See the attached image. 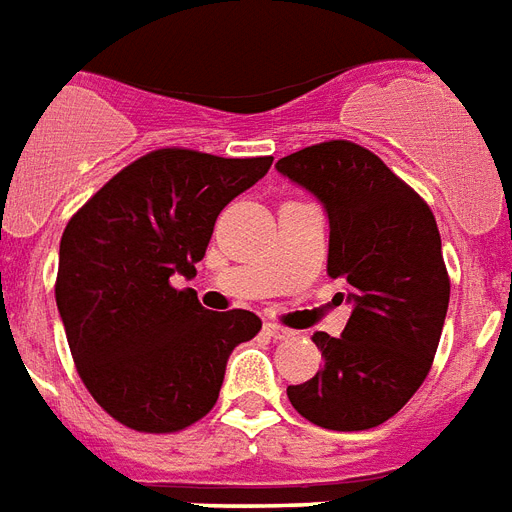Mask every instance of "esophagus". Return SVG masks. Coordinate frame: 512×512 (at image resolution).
<instances>
[{
  "label": "esophagus",
  "mask_w": 512,
  "mask_h": 512,
  "mask_svg": "<svg viewBox=\"0 0 512 512\" xmlns=\"http://www.w3.org/2000/svg\"><path fill=\"white\" fill-rule=\"evenodd\" d=\"M264 334H267V337H272V340H291V337H294V332H291V329H283V326H278V324H264Z\"/></svg>",
  "instance_id": "34e87169"
}]
</instances>
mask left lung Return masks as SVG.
Here are the masks:
<instances>
[{"label":"left lung","mask_w":512,"mask_h":512,"mask_svg":"<svg viewBox=\"0 0 512 512\" xmlns=\"http://www.w3.org/2000/svg\"><path fill=\"white\" fill-rule=\"evenodd\" d=\"M283 178L310 191L329 218L326 272L353 307L340 337L315 332L324 370L288 399L307 421L359 432L399 413L440 345L451 280L432 210L356 142L332 140L283 156Z\"/></svg>","instance_id":"left-lung-1"}]
</instances>
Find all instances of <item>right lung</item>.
<instances>
[{
    "mask_svg": "<svg viewBox=\"0 0 512 512\" xmlns=\"http://www.w3.org/2000/svg\"><path fill=\"white\" fill-rule=\"evenodd\" d=\"M272 156L221 159L161 148L124 167L69 218L56 305L91 397L137 432H178L213 410L229 353L256 337L251 310L210 313L194 278L218 213Z\"/></svg>",
    "mask_w": 512,
    "mask_h": 512,
    "instance_id": "right-lung-1",
    "label": "right lung"
}]
</instances>
